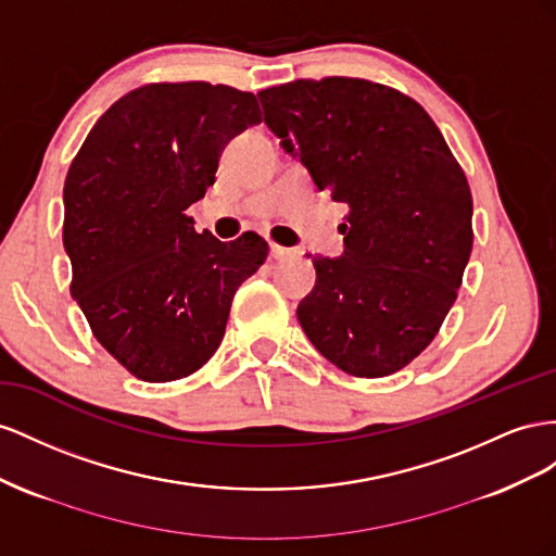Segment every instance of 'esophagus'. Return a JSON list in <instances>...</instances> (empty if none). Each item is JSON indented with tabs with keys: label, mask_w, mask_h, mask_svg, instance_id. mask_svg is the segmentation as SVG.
Returning <instances> with one entry per match:
<instances>
[{
	"label": "esophagus",
	"mask_w": 556,
	"mask_h": 556,
	"mask_svg": "<svg viewBox=\"0 0 556 556\" xmlns=\"http://www.w3.org/2000/svg\"><path fill=\"white\" fill-rule=\"evenodd\" d=\"M269 256H273L275 261H283V258L293 256V251L291 249H283V247H277V244H269Z\"/></svg>",
	"instance_id": "1"
}]
</instances>
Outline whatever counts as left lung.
<instances>
[{"label":"left lung","instance_id":"left-lung-1","mask_svg":"<svg viewBox=\"0 0 556 556\" xmlns=\"http://www.w3.org/2000/svg\"><path fill=\"white\" fill-rule=\"evenodd\" d=\"M258 100L281 149L349 207L342 256L312 258L316 283L298 305L300 326L349 375L405 368L445 321L470 258L464 169L424 106L389 86L300 78Z\"/></svg>","mask_w":556,"mask_h":556}]
</instances>
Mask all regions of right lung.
<instances>
[{
    "label": "right lung",
    "instance_id": "obj_1",
    "mask_svg": "<svg viewBox=\"0 0 556 556\" xmlns=\"http://www.w3.org/2000/svg\"><path fill=\"white\" fill-rule=\"evenodd\" d=\"M261 121L256 94L230 86H141L104 111L67 172L72 298L144 382L188 377L214 356L235 291L267 258L256 232L220 242L184 214L216 181L228 141Z\"/></svg>",
    "mask_w": 556,
    "mask_h": 556
}]
</instances>
